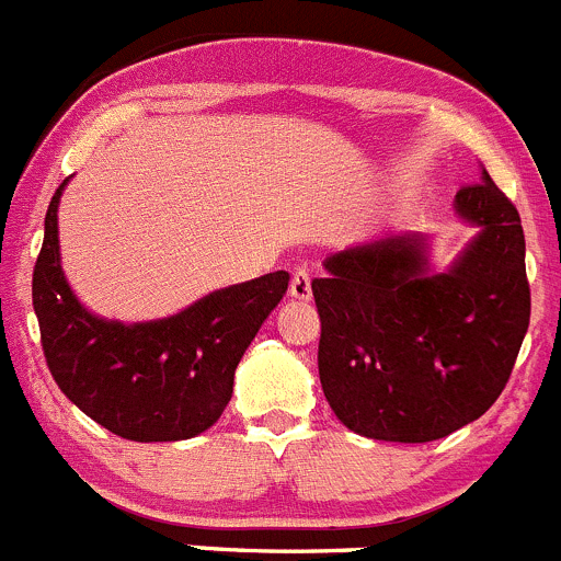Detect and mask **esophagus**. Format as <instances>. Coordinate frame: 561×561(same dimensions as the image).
Masks as SVG:
<instances>
[{
    "label": "esophagus",
    "mask_w": 561,
    "mask_h": 561,
    "mask_svg": "<svg viewBox=\"0 0 561 561\" xmlns=\"http://www.w3.org/2000/svg\"><path fill=\"white\" fill-rule=\"evenodd\" d=\"M288 294H291V299H302V302H308V299L313 297L308 270H297V273L291 275V286H288Z\"/></svg>",
    "instance_id": "esophagus-1"
}]
</instances>
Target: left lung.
<instances>
[{
  "label": "left lung",
  "instance_id": "8db88e82",
  "mask_svg": "<svg viewBox=\"0 0 561 561\" xmlns=\"http://www.w3.org/2000/svg\"><path fill=\"white\" fill-rule=\"evenodd\" d=\"M456 215L477 234L445 273L431 270L428 237L387 234L332 253L310 283L321 390L354 434L445 439L507 385L531 310L518 209L482 169Z\"/></svg>",
  "mask_w": 561,
  "mask_h": 561
}]
</instances>
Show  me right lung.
<instances>
[{"label":"right lung","mask_w":561,"mask_h":561,"mask_svg":"<svg viewBox=\"0 0 561 561\" xmlns=\"http://www.w3.org/2000/svg\"><path fill=\"white\" fill-rule=\"evenodd\" d=\"M57 187L46 213L32 305L43 354L59 390L94 423L130 442H180L218 423L234 370L288 288V273L218 288L154 321L94 316L65 278Z\"/></svg>","instance_id":"obj_1"}]
</instances>
